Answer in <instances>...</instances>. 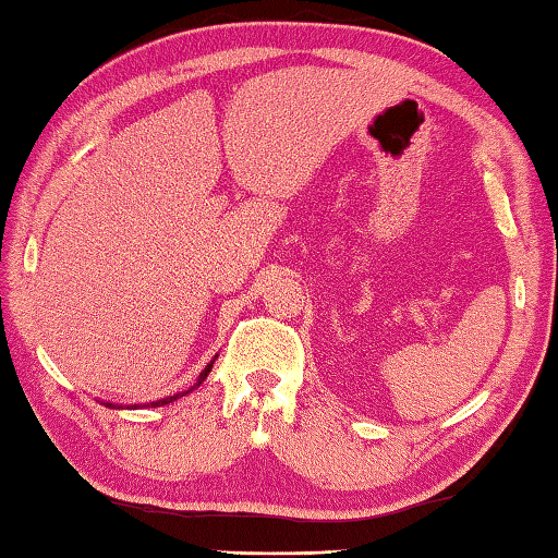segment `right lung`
Segmentation results:
<instances>
[{"label":"right lung","mask_w":558,"mask_h":558,"mask_svg":"<svg viewBox=\"0 0 558 558\" xmlns=\"http://www.w3.org/2000/svg\"><path fill=\"white\" fill-rule=\"evenodd\" d=\"M213 362H216V357H213L210 360V364L206 366V369L204 372H201L198 374V381L192 386V388H189V390H182V393H174V396H168V398H162V400H156V402H150V408H160V405H168V402H172V400H177V398H182V396H186V393H192V390L194 388H198L201 386V381H204V378L210 374V369H213ZM105 405H108V408H120V405H112V402H105Z\"/></svg>","instance_id":"1"}]
</instances>
